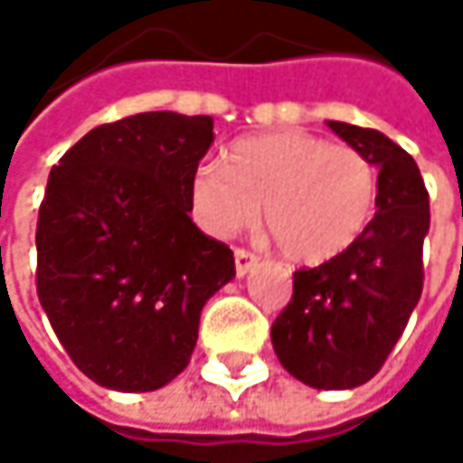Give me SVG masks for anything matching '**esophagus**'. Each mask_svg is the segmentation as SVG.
Returning <instances> with one entry per match:
<instances>
[{
    "mask_svg": "<svg viewBox=\"0 0 463 463\" xmlns=\"http://www.w3.org/2000/svg\"><path fill=\"white\" fill-rule=\"evenodd\" d=\"M254 265H257V254H251L249 249H235V273L238 276H246Z\"/></svg>",
    "mask_w": 463,
    "mask_h": 463,
    "instance_id": "34e87169",
    "label": "esophagus"
}]
</instances>
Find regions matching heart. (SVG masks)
Instances as JSON below:
<instances>
[{"label": "heart", "instance_id": "heart-1", "mask_svg": "<svg viewBox=\"0 0 463 463\" xmlns=\"http://www.w3.org/2000/svg\"><path fill=\"white\" fill-rule=\"evenodd\" d=\"M375 201L373 163L356 146L306 131L238 139L225 163H198L187 184L190 214L209 235L231 238L249 228L262 203L276 246L300 265H322L351 249Z\"/></svg>", "mask_w": 463, "mask_h": 463}]
</instances>
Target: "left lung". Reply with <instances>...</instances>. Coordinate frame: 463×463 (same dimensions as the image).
Here are the masks:
<instances>
[{"label": "left lung", "mask_w": 463, "mask_h": 463, "mask_svg": "<svg viewBox=\"0 0 463 463\" xmlns=\"http://www.w3.org/2000/svg\"><path fill=\"white\" fill-rule=\"evenodd\" d=\"M326 126L381 168L378 212L351 249L295 273L270 340L284 370L306 386L354 389L383 367L418 306L429 193L416 160L381 131Z\"/></svg>", "instance_id": "left-lung-1"}]
</instances>
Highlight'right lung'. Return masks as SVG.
I'll return each mask as SVG.
<instances>
[{
    "label": "right lung",
    "mask_w": 463,
    "mask_h": 463,
    "mask_svg": "<svg viewBox=\"0 0 463 463\" xmlns=\"http://www.w3.org/2000/svg\"><path fill=\"white\" fill-rule=\"evenodd\" d=\"M209 115L141 112L93 128L52 165L37 220V295L71 362L99 386L155 392L187 364L231 246L190 220Z\"/></svg>",
    "instance_id": "obj_1"
}]
</instances>
